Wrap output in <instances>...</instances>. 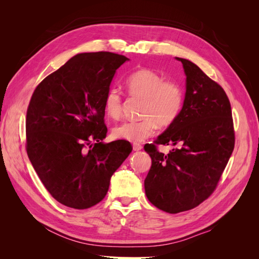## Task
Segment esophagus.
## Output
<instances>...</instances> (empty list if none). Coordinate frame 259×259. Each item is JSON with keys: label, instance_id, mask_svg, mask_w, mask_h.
Segmentation results:
<instances>
[{"label": "esophagus", "instance_id": "esophagus-1", "mask_svg": "<svg viewBox=\"0 0 259 259\" xmlns=\"http://www.w3.org/2000/svg\"><path fill=\"white\" fill-rule=\"evenodd\" d=\"M143 149V146L142 145H139V144H133V150L134 151H139V150H142Z\"/></svg>", "mask_w": 259, "mask_h": 259}]
</instances>
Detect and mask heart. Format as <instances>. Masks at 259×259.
<instances>
[{
	"label": "heart",
	"instance_id": "heart-1",
	"mask_svg": "<svg viewBox=\"0 0 259 259\" xmlns=\"http://www.w3.org/2000/svg\"><path fill=\"white\" fill-rule=\"evenodd\" d=\"M126 89L132 96L143 98L138 121H127L112 130V136L126 142H143L154 134L160 126H168L182 111L184 90L177 82L165 81L164 76L150 69H140L126 80ZM105 112L117 120L122 114V97L116 89L109 90L105 98Z\"/></svg>",
	"mask_w": 259,
	"mask_h": 259
}]
</instances>
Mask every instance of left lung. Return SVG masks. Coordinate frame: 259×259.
<instances>
[{
    "mask_svg": "<svg viewBox=\"0 0 259 259\" xmlns=\"http://www.w3.org/2000/svg\"><path fill=\"white\" fill-rule=\"evenodd\" d=\"M186 74L184 105L155 140L168 154L145 147L151 167L145 191L154 206L176 214L198 206L213 193L234 148L231 106L221 85L188 59L175 57Z\"/></svg>",
    "mask_w": 259,
    "mask_h": 259,
    "instance_id": "1",
    "label": "left lung"
}]
</instances>
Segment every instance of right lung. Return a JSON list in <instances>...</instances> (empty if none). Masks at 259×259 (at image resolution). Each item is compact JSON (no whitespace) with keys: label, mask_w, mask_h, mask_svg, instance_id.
<instances>
[{"label":"right lung","mask_w":259,"mask_h":259,"mask_svg":"<svg viewBox=\"0 0 259 259\" xmlns=\"http://www.w3.org/2000/svg\"><path fill=\"white\" fill-rule=\"evenodd\" d=\"M127 60L109 52L77 54L46 76L31 97L29 160L52 197L68 207L85 209L103 200L111 176L132 152L125 140L103 142L105 98L116 69Z\"/></svg>","instance_id":"obj_1"}]
</instances>
